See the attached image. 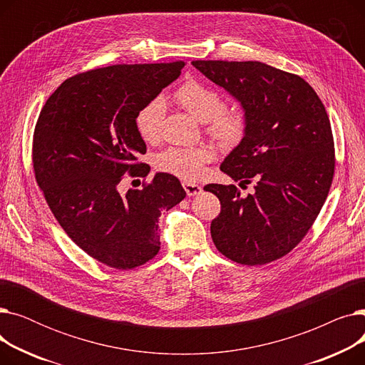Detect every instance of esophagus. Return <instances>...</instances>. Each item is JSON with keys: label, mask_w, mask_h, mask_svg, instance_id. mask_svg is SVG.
I'll return each mask as SVG.
<instances>
[{"label": "esophagus", "mask_w": 365, "mask_h": 365, "mask_svg": "<svg viewBox=\"0 0 365 365\" xmlns=\"http://www.w3.org/2000/svg\"><path fill=\"white\" fill-rule=\"evenodd\" d=\"M183 187L186 190V194L189 197H195V195H200L202 192V187L197 183H190V182H183Z\"/></svg>", "instance_id": "obj_1"}]
</instances>
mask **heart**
Masks as SVG:
<instances>
[{
    "label": "heart",
    "instance_id": "obj_1",
    "mask_svg": "<svg viewBox=\"0 0 365 365\" xmlns=\"http://www.w3.org/2000/svg\"><path fill=\"white\" fill-rule=\"evenodd\" d=\"M178 103L201 123H207V131L222 146L231 148L244 138L248 117L245 109L235 103L223 106L222 94L198 80L185 81L175 93ZM165 113L163 96L146 102L136 113V130L146 143L157 142ZM215 160V149L208 145L195 148H168L155 158V167L183 180H198L204 165Z\"/></svg>",
    "mask_w": 365,
    "mask_h": 365
}]
</instances>
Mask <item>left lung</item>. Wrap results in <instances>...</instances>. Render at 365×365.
<instances>
[{
  "instance_id": "1",
  "label": "left lung",
  "mask_w": 365,
  "mask_h": 365,
  "mask_svg": "<svg viewBox=\"0 0 365 365\" xmlns=\"http://www.w3.org/2000/svg\"><path fill=\"white\" fill-rule=\"evenodd\" d=\"M210 81L245 109L244 138L220 164L240 186L210 183L220 201L210 231L217 250L241 264L274 262L308 234L329 195L334 142L329 115L299 75L262 62L194 61Z\"/></svg>"
}]
</instances>
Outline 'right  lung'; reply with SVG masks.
Wrapping results in <instances>:
<instances>
[{
  "mask_svg": "<svg viewBox=\"0 0 365 365\" xmlns=\"http://www.w3.org/2000/svg\"><path fill=\"white\" fill-rule=\"evenodd\" d=\"M185 62L113 65L73 75L38 117L32 161L56 220L80 248L115 269H133L160 252L158 219L186 192L157 173L142 190L121 194V178L146 176L136 113L175 80Z\"/></svg>",
  "mask_w": 365,
  "mask_h": 365,
  "instance_id": "add662e5",
  "label": "right lung"
}]
</instances>
